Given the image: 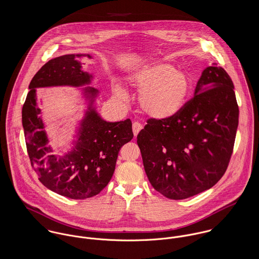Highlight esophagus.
Segmentation results:
<instances>
[{
    "label": "esophagus",
    "instance_id": "1",
    "mask_svg": "<svg viewBox=\"0 0 259 259\" xmlns=\"http://www.w3.org/2000/svg\"><path fill=\"white\" fill-rule=\"evenodd\" d=\"M142 130H143V124L142 123H140L139 121H135L133 123V132H134L135 137H137Z\"/></svg>",
    "mask_w": 259,
    "mask_h": 259
}]
</instances>
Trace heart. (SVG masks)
Listing matches in <instances>:
<instances>
[{
    "label": "heart",
    "instance_id": "obj_1",
    "mask_svg": "<svg viewBox=\"0 0 259 259\" xmlns=\"http://www.w3.org/2000/svg\"><path fill=\"white\" fill-rule=\"evenodd\" d=\"M132 84L141 92V109L154 119H168L185 105L190 91V81L184 71L168 63H151L137 70L131 77ZM116 94L124 96L121 88Z\"/></svg>",
    "mask_w": 259,
    "mask_h": 259
}]
</instances>
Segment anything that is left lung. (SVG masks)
Listing matches in <instances>:
<instances>
[{
    "instance_id": "8db88e82",
    "label": "left lung",
    "mask_w": 259,
    "mask_h": 259,
    "mask_svg": "<svg viewBox=\"0 0 259 259\" xmlns=\"http://www.w3.org/2000/svg\"><path fill=\"white\" fill-rule=\"evenodd\" d=\"M233 82L213 63L203 70L194 97L168 119L150 118L138 135L152 187L185 199L215 185L232 154L239 110Z\"/></svg>"
}]
</instances>
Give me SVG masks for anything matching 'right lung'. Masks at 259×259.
Segmentation results:
<instances>
[{
  "label": "right lung",
  "instance_id": "1",
  "mask_svg": "<svg viewBox=\"0 0 259 259\" xmlns=\"http://www.w3.org/2000/svg\"><path fill=\"white\" fill-rule=\"evenodd\" d=\"M89 54H71L45 64L30 82L22 110V122L32 166L39 182L50 190L73 199L100 193L110 183L120 148L134 138L130 118L110 122L95 105L100 95L90 85L94 75L82 71L80 60ZM49 86L81 87L87 109L79 122L71 151L58 158L52 153L37 106L36 89Z\"/></svg>",
  "mask_w": 259,
  "mask_h": 259
}]
</instances>
